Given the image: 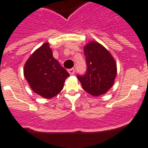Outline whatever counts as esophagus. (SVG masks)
<instances>
[{
  "label": "esophagus",
  "instance_id": "1",
  "mask_svg": "<svg viewBox=\"0 0 148 148\" xmlns=\"http://www.w3.org/2000/svg\"><path fill=\"white\" fill-rule=\"evenodd\" d=\"M69 73H70V75H74V73H75V69L74 68H71L70 70H68Z\"/></svg>",
  "mask_w": 148,
  "mask_h": 148
}]
</instances>
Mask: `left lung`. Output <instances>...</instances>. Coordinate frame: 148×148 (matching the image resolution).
Instances as JSON below:
<instances>
[{
  "label": "left lung",
  "mask_w": 148,
  "mask_h": 148,
  "mask_svg": "<svg viewBox=\"0 0 148 148\" xmlns=\"http://www.w3.org/2000/svg\"><path fill=\"white\" fill-rule=\"evenodd\" d=\"M87 71L77 75L83 89L93 96H99L111 88L117 74L116 63L109 51L96 41L84 47Z\"/></svg>",
  "instance_id": "1"
}]
</instances>
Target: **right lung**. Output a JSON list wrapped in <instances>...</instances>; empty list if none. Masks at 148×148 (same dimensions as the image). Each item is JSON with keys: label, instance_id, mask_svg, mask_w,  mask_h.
Instances as JSON below:
<instances>
[{"label": "right lung", "instance_id": "right-lung-1", "mask_svg": "<svg viewBox=\"0 0 148 148\" xmlns=\"http://www.w3.org/2000/svg\"><path fill=\"white\" fill-rule=\"evenodd\" d=\"M24 77L35 93L45 99L58 95L70 74L55 59L49 43H45L31 55L23 69Z\"/></svg>", "mask_w": 148, "mask_h": 148}]
</instances>
